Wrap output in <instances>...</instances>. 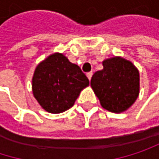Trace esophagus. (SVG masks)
<instances>
[{
	"instance_id": "esophagus-1",
	"label": "esophagus",
	"mask_w": 159,
	"mask_h": 159,
	"mask_svg": "<svg viewBox=\"0 0 159 159\" xmlns=\"http://www.w3.org/2000/svg\"><path fill=\"white\" fill-rule=\"evenodd\" d=\"M92 75H93V73H92V72H89V73H87V74H86V76H87V78L89 79V81L91 80Z\"/></svg>"
}]
</instances>
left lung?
Returning <instances> with one entry per match:
<instances>
[{
	"mask_svg": "<svg viewBox=\"0 0 159 159\" xmlns=\"http://www.w3.org/2000/svg\"><path fill=\"white\" fill-rule=\"evenodd\" d=\"M102 64L103 69L91 78V87L105 110L123 112L138 98L139 72L130 61L121 57L107 59Z\"/></svg>",
	"mask_w": 159,
	"mask_h": 159,
	"instance_id": "left-lung-1",
	"label": "left lung"
}]
</instances>
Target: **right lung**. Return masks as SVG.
<instances>
[{"label":"right lung","mask_w":159,"mask_h":159,"mask_svg":"<svg viewBox=\"0 0 159 159\" xmlns=\"http://www.w3.org/2000/svg\"><path fill=\"white\" fill-rule=\"evenodd\" d=\"M89 80L78 65L61 53H53L36 68L32 90L39 104L49 113H61L72 108Z\"/></svg>","instance_id":"obj_1"}]
</instances>
